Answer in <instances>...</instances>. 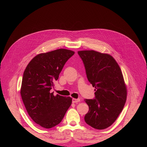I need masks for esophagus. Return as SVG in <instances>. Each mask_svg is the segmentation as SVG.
I'll return each instance as SVG.
<instances>
[{
  "instance_id": "1",
  "label": "esophagus",
  "mask_w": 147,
  "mask_h": 147,
  "mask_svg": "<svg viewBox=\"0 0 147 147\" xmlns=\"http://www.w3.org/2000/svg\"><path fill=\"white\" fill-rule=\"evenodd\" d=\"M80 102V99H72V102L73 103H77V102Z\"/></svg>"
}]
</instances>
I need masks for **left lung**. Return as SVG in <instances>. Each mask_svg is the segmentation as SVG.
I'll list each match as a JSON object with an SVG mask.
<instances>
[{"mask_svg": "<svg viewBox=\"0 0 147 147\" xmlns=\"http://www.w3.org/2000/svg\"><path fill=\"white\" fill-rule=\"evenodd\" d=\"M88 81L96 88L95 98L84 99L89 106L84 121L96 129L115 121L123 109L127 90L119 65L113 57L94 50L79 51Z\"/></svg>", "mask_w": 147, "mask_h": 147, "instance_id": "1", "label": "left lung"}]
</instances>
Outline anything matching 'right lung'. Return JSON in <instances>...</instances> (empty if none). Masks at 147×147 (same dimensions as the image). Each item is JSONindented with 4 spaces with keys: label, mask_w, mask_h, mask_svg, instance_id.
<instances>
[{
    "label": "right lung",
    "mask_w": 147,
    "mask_h": 147,
    "mask_svg": "<svg viewBox=\"0 0 147 147\" xmlns=\"http://www.w3.org/2000/svg\"><path fill=\"white\" fill-rule=\"evenodd\" d=\"M75 52L66 49L41 53L35 56L23 74L21 96L33 121L50 129L59 124L72 104L70 97L50 92L54 82Z\"/></svg>",
    "instance_id": "add662e5"
}]
</instances>
